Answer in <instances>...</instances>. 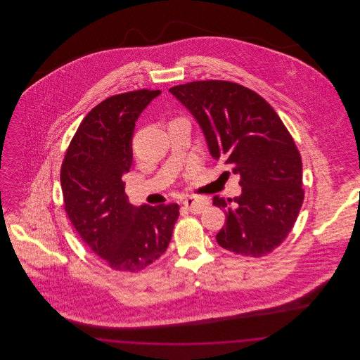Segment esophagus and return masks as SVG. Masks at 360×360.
<instances>
[{
	"mask_svg": "<svg viewBox=\"0 0 360 360\" xmlns=\"http://www.w3.org/2000/svg\"><path fill=\"white\" fill-rule=\"evenodd\" d=\"M184 205L186 206L191 213H202L209 205V201L204 197L193 195L184 201Z\"/></svg>",
	"mask_w": 360,
	"mask_h": 360,
	"instance_id": "esophagus-1",
	"label": "esophagus"
}]
</instances>
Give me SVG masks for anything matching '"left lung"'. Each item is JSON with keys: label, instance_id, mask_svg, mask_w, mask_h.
Listing matches in <instances>:
<instances>
[{"label": "left lung", "instance_id": "8db88e82", "mask_svg": "<svg viewBox=\"0 0 360 360\" xmlns=\"http://www.w3.org/2000/svg\"><path fill=\"white\" fill-rule=\"evenodd\" d=\"M170 91L198 121L212 156L240 175V197L213 198L226 213L217 243L244 257L273 252L304 201L302 162L290 132L270 103L239 84L194 81Z\"/></svg>", "mask_w": 360, "mask_h": 360}]
</instances>
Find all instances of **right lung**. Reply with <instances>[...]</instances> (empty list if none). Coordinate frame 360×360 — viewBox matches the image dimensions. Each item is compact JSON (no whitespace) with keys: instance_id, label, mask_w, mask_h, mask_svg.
I'll list each match as a JSON object with an SVG mask.
<instances>
[{"instance_id":"obj_1","label":"right lung","mask_w":360,"mask_h":360,"mask_svg":"<svg viewBox=\"0 0 360 360\" xmlns=\"http://www.w3.org/2000/svg\"><path fill=\"white\" fill-rule=\"evenodd\" d=\"M160 90L140 89L94 106L70 141L60 169L63 207L86 245L113 270L136 273L165 254L178 204L136 207L122 175L132 165L135 122Z\"/></svg>"}]
</instances>
